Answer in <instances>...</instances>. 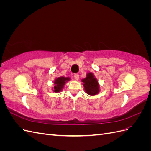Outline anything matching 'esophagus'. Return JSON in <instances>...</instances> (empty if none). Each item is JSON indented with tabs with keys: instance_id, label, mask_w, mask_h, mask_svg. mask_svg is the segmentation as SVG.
<instances>
[{
	"instance_id": "obj_1",
	"label": "esophagus",
	"mask_w": 151,
	"mask_h": 151,
	"mask_svg": "<svg viewBox=\"0 0 151 151\" xmlns=\"http://www.w3.org/2000/svg\"><path fill=\"white\" fill-rule=\"evenodd\" d=\"M74 77L75 78V79H76V80H79V74H75L74 75Z\"/></svg>"
}]
</instances>
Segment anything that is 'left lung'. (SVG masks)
<instances>
[{
  "instance_id": "8db88e82",
  "label": "left lung",
  "mask_w": 151,
  "mask_h": 151,
  "mask_svg": "<svg viewBox=\"0 0 151 151\" xmlns=\"http://www.w3.org/2000/svg\"><path fill=\"white\" fill-rule=\"evenodd\" d=\"M83 82V86L86 91V93L89 95H96L99 91V86L98 83L97 79L95 78L92 73H88L85 79L82 80Z\"/></svg>"
}]
</instances>
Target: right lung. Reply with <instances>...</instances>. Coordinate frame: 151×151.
<instances>
[{
  "label": "right lung",
  "instance_id": "1",
  "mask_svg": "<svg viewBox=\"0 0 151 151\" xmlns=\"http://www.w3.org/2000/svg\"><path fill=\"white\" fill-rule=\"evenodd\" d=\"M70 79L68 77H58L56 80L54 81V90L53 91L55 93H59L63 89V86L65 85L67 81H69Z\"/></svg>",
  "mask_w": 151,
  "mask_h": 151
}]
</instances>
